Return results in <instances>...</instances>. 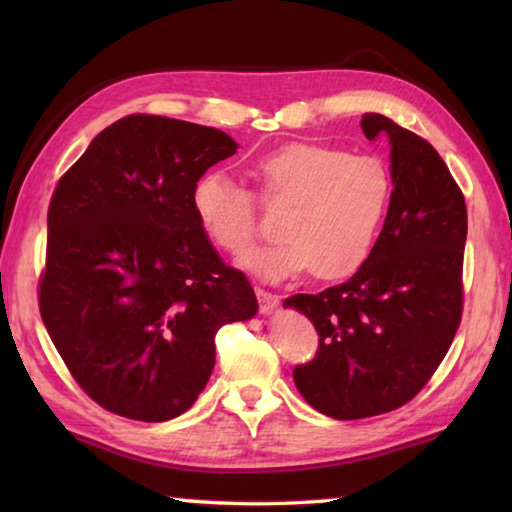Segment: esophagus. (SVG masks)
Instances as JSON below:
<instances>
[{
    "label": "esophagus",
    "instance_id": "34e87169",
    "mask_svg": "<svg viewBox=\"0 0 512 512\" xmlns=\"http://www.w3.org/2000/svg\"><path fill=\"white\" fill-rule=\"evenodd\" d=\"M255 293L259 300V311H262V314H271V311L277 307V296H273V293H268L259 287H255Z\"/></svg>",
    "mask_w": 512,
    "mask_h": 512
}]
</instances>
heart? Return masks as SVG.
Returning a JSON list of instances; mask_svg holds the SVG:
<instances>
[{
	"instance_id": "heart-1",
	"label": "heart",
	"mask_w": 512,
	"mask_h": 512,
	"mask_svg": "<svg viewBox=\"0 0 512 512\" xmlns=\"http://www.w3.org/2000/svg\"><path fill=\"white\" fill-rule=\"evenodd\" d=\"M268 205H287L277 235L241 266L266 282L305 271L341 280L368 262L393 198V178L372 155H348L320 144H287L255 162ZM192 210L210 244L232 257L257 239L250 192L223 171H207L192 189Z\"/></svg>"
}]
</instances>
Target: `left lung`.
<instances>
[{"mask_svg": "<svg viewBox=\"0 0 512 512\" xmlns=\"http://www.w3.org/2000/svg\"><path fill=\"white\" fill-rule=\"evenodd\" d=\"M368 140L391 144L393 198L368 262L339 287L284 300L318 332L316 359L293 370L300 395L336 420L413 400L461 323L467 210L447 164L393 119L366 112Z\"/></svg>", "mask_w": 512, "mask_h": 512, "instance_id": "1", "label": "left lung"}]
</instances>
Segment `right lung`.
Segmentation results:
<instances>
[{
    "instance_id": "obj_1",
    "label": "right lung",
    "mask_w": 512,
    "mask_h": 512,
    "mask_svg": "<svg viewBox=\"0 0 512 512\" xmlns=\"http://www.w3.org/2000/svg\"><path fill=\"white\" fill-rule=\"evenodd\" d=\"M239 144L219 128L131 115L90 142L51 196L40 314L94 402L178 418L214 370V334L257 314L192 210L196 180Z\"/></svg>"
}]
</instances>
